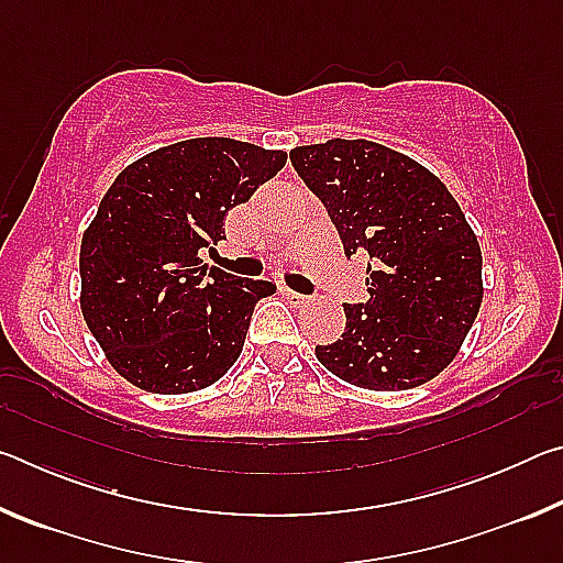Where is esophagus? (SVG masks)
<instances>
[{
    "mask_svg": "<svg viewBox=\"0 0 563 563\" xmlns=\"http://www.w3.org/2000/svg\"><path fill=\"white\" fill-rule=\"evenodd\" d=\"M285 295H288V300L295 302V305H302L305 300H308V295H302V292L292 290V288H285Z\"/></svg>",
    "mask_w": 563,
    "mask_h": 563,
    "instance_id": "esophagus-1",
    "label": "esophagus"
}]
</instances>
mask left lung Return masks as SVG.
I'll return each instance as SVG.
<instances>
[{
	"label": "left lung",
	"mask_w": 563,
	"mask_h": 563,
	"mask_svg": "<svg viewBox=\"0 0 563 563\" xmlns=\"http://www.w3.org/2000/svg\"><path fill=\"white\" fill-rule=\"evenodd\" d=\"M292 168L335 223L345 255H367L365 302H345V332L318 345L350 385L399 393L456 357L482 305V251L460 203L415 158L365 139L290 151Z\"/></svg>",
	"instance_id": "1"
}]
</instances>
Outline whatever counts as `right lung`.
<instances>
[{"label":"right lung","instance_id":"obj_1","mask_svg":"<svg viewBox=\"0 0 563 563\" xmlns=\"http://www.w3.org/2000/svg\"><path fill=\"white\" fill-rule=\"evenodd\" d=\"M288 154L235 139H188L151 151L113 180L81 238V312L117 373L146 393L213 385L241 357L268 280L201 261L223 221Z\"/></svg>","mask_w":563,"mask_h":563}]
</instances>
